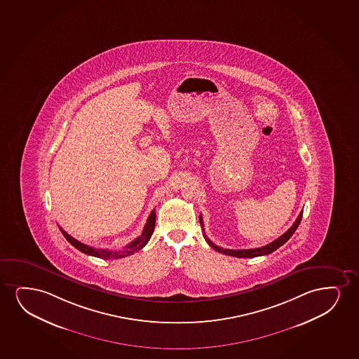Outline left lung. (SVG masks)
Masks as SVG:
<instances>
[{
  "mask_svg": "<svg viewBox=\"0 0 359 359\" xmlns=\"http://www.w3.org/2000/svg\"><path fill=\"white\" fill-rule=\"evenodd\" d=\"M302 215L303 210L299 213V215H298L294 225H292L286 233H283L279 238H276L273 243H270L269 245H266V246L258 247V248H251V250H226V248H222V247L215 245V243H212L210 238H207L205 235V241L208 243V245H210L212 248H215V251L224 253V255H226V256L238 257V258H253V257L266 256V255H269L271 252H274L275 250H278L280 246H283V245L294 235L296 229L298 228V225L301 223ZM200 222L202 228H203L202 217H200ZM203 231H205V229H203Z\"/></svg>",
  "mask_w": 359,
  "mask_h": 359,
  "instance_id": "1",
  "label": "left lung"
}]
</instances>
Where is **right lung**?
Returning a JSON list of instances; mask_svg holds the SVG:
<instances>
[{
	"label": "right lung",
	"mask_w": 359,
	"mask_h": 359,
	"mask_svg": "<svg viewBox=\"0 0 359 359\" xmlns=\"http://www.w3.org/2000/svg\"><path fill=\"white\" fill-rule=\"evenodd\" d=\"M154 224H156V212L154 210L151 212L149 219H147V223L144 225L141 236L135 238L133 243H129L128 246L124 247L123 250H119V251L98 250V248H95V247L88 246V245H84V243H80L78 240H75L74 238H72L70 235L65 233L63 229H61L63 236L69 241L70 245L74 246L76 250H79L80 252H83L85 255L98 257V258H103V259H118V258H123V257L130 256L133 253H135V252L141 250L142 247H144V245L149 243V238H151L152 233H154Z\"/></svg>",
	"instance_id": "right-lung-1"
}]
</instances>
